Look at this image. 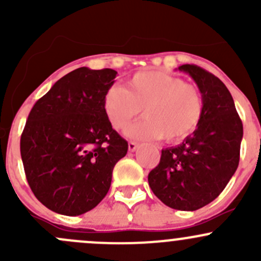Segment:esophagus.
<instances>
[{"mask_svg":"<svg viewBox=\"0 0 261 261\" xmlns=\"http://www.w3.org/2000/svg\"><path fill=\"white\" fill-rule=\"evenodd\" d=\"M136 149H138V144L134 143V141H130V143H128V151L134 152Z\"/></svg>","mask_w":261,"mask_h":261,"instance_id":"34e87169","label":"esophagus"}]
</instances>
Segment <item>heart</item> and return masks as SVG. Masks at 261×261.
Segmentation results:
<instances>
[{
  "instance_id": "heart-1",
  "label": "heart",
  "mask_w": 261,
  "mask_h": 261,
  "mask_svg": "<svg viewBox=\"0 0 261 261\" xmlns=\"http://www.w3.org/2000/svg\"><path fill=\"white\" fill-rule=\"evenodd\" d=\"M102 107L116 130L126 127L143 109L145 118L130 126L126 135L139 140L163 138L168 143H175L196 130L203 114V98L199 89L183 78L150 70L128 78L125 88H110L105 93Z\"/></svg>"
}]
</instances>
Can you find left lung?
Returning a JSON list of instances; mask_svg holds the SVG:
<instances>
[{
	"instance_id": "1",
	"label": "left lung",
	"mask_w": 261,
	"mask_h": 261,
	"mask_svg": "<svg viewBox=\"0 0 261 261\" xmlns=\"http://www.w3.org/2000/svg\"><path fill=\"white\" fill-rule=\"evenodd\" d=\"M178 69L198 86L203 114L183 143L162 150L159 164L147 180L168 207L196 211L217 198L235 174L244 130L232 96L222 82L193 64Z\"/></svg>"
}]
</instances>
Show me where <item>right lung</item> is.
<instances>
[{"instance_id":"1","label":"right lung","mask_w":261,"mask_h":261,"mask_svg":"<svg viewBox=\"0 0 261 261\" xmlns=\"http://www.w3.org/2000/svg\"><path fill=\"white\" fill-rule=\"evenodd\" d=\"M116 75L109 68H78L55 82L29 114L21 159L31 191L51 211L78 216L94 208L127 152V141L102 107Z\"/></svg>"}]
</instances>
